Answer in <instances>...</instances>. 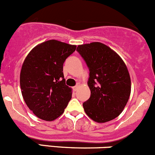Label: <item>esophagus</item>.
Returning <instances> with one entry per match:
<instances>
[{
	"label": "esophagus",
	"mask_w": 155,
	"mask_h": 155,
	"mask_svg": "<svg viewBox=\"0 0 155 155\" xmlns=\"http://www.w3.org/2000/svg\"><path fill=\"white\" fill-rule=\"evenodd\" d=\"M79 87H80V84H77V85L75 86V87H73V90H74V91H77L78 89H79Z\"/></svg>",
	"instance_id": "34e87169"
}]
</instances>
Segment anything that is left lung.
<instances>
[{
    "label": "left lung",
    "mask_w": 155,
    "mask_h": 155,
    "mask_svg": "<svg viewBox=\"0 0 155 155\" xmlns=\"http://www.w3.org/2000/svg\"><path fill=\"white\" fill-rule=\"evenodd\" d=\"M80 53L90 71V99L83 103L86 114L97 123L117 117L129 100L131 81L123 59L100 42L79 45Z\"/></svg>",
    "instance_id": "left-lung-1"
}]
</instances>
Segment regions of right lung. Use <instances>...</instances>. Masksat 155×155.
Segmentation results:
<instances>
[{"mask_svg": "<svg viewBox=\"0 0 155 155\" xmlns=\"http://www.w3.org/2000/svg\"><path fill=\"white\" fill-rule=\"evenodd\" d=\"M75 50V45L50 40L34 47L24 60L20 72L22 95L39 118L55 120L71 100L72 90L65 85L63 64Z\"/></svg>", "mask_w": 155, "mask_h": 155, "instance_id": "1", "label": "right lung"}]
</instances>
